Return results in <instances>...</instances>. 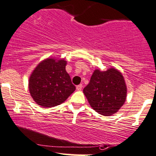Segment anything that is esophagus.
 I'll return each instance as SVG.
<instances>
[{
	"label": "esophagus",
	"mask_w": 156,
	"mask_h": 156,
	"mask_svg": "<svg viewBox=\"0 0 156 156\" xmlns=\"http://www.w3.org/2000/svg\"><path fill=\"white\" fill-rule=\"evenodd\" d=\"M82 89H83V85H82V84L78 85V86H76V89H77L78 91H81Z\"/></svg>",
	"instance_id": "34e87169"
}]
</instances>
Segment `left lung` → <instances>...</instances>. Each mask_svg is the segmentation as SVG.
Returning <instances> with one entry per match:
<instances>
[{
	"mask_svg": "<svg viewBox=\"0 0 156 156\" xmlns=\"http://www.w3.org/2000/svg\"><path fill=\"white\" fill-rule=\"evenodd\" d=\"M83 93L96 112L103 115H111L124 104L127 88L124 77L116 69L95 70Z\"/></svg>",
	"mask_w": 156,
	"mask_h": 156,
	"instance_id": "obj_1",
	"label": "left lung"
}]
</instances>
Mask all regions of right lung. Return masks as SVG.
<instances>
[{
  "label": "right lung",
  "instance_id": "obj_1",
  "mask_svg": "<svg viewBox=\"0 0 156 156\" xmlns=\"http://www.w3.org/2000/svg\"><path fill=\"white\" fill-rule=\"evenodd\" d=\"M64 59L47 58L39 64L29 79V91L34 101L43 107L62 104L76 87L65 70Z\"/></svg>",
  "mask_w": 156,
  "mask_h": 156
}]
</instances>
